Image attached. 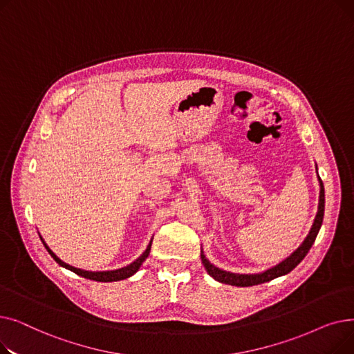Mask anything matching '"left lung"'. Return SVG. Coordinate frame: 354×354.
<instances>
[{
    "label": "left lung",
    "mask_w": 354,
    "mask_h": 354,
    "mask_svg": "<svg viewBox=\"0 0 354 354\" xmlns=\"http://www.w3.org/2000/svg\"><path fill=\"white\" fill-rule=\"evenodd\" d=\"M320 182V198H319V209H317V215L314 218V222L311 225V230L308 232V235L306 236V239L303 241V244L297 248L290 257H287L284 261H281L280 264H277L275 267L259 272V274H234V272H228L224 270H219L218 267L212 266L207 257L203 255V252L201 251V258H202V264L205 267V270L208 271V274L214 278V280L222 283V284H230V286H235V287H251V286H257V284H263L267 281L274 280L277 277H281L288 274L290 271H292L297 266H299L304 257L307 255V252L310 251L311 245L314 244L315 236H317L322 224H323V216H324V187L323 182L319 178Z\"/></svg>",
    "instance_id": "8db88e82"
}]
</instances>
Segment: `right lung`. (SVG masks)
I'll return each mask as SVG.
<instances>
[{"mask_svg": "<svg viewBox=\"0 0 354 354\" xmlns=\"http://www.w3.org/2000/svg\"><path fill=\"white\" fill-rule=\"evenodd\" d=\"M40 238H41V236H40ZM41 241H43V244H44L46 250L48 251V254L54 258V261L57 263L59 266H62V267H64V268H67V270H70V271H73V272H76V274L80 275V277L88 278V280H93V281H100V283L120 281V280H124V278L132 277V275L140 268V266L143 264V261L147 258L149 252H151V247H152V241H151V243H149V245H147V248L145 250V252L136 259V261H133L132 264H129V266H126V267H123V268L113 270V271H96V272H95V271H84V270H80V268H74V267H71V266L63 263L62 259L47 247V244L44 243L43 238H41Z\"/></svg>", "mask_w": 354, "mask_h": 354, "instance_id": "obj_1", "label": "right lung"}]
</instances>
